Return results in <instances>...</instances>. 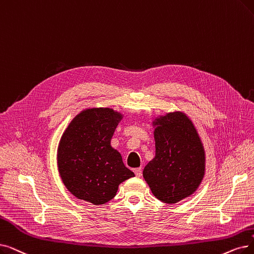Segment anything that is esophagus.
Instances as JSON below:
<instances>
[{
	"label": "esophagus",
	"instance_id": "1",
	"mask_svg": "<svg viewBox=\"0 0 254 254\" xmlns=\"http://www.w3.org/2000/svg\"><path fill=\"white\" fill-rule=\"evenodd\" d=\"M134 172H135L136 176H138V178H140V176L142 175V169H141V168H136V169L134 170Z\"/></svg>",
	"mask_w": 254,
	"mask_h": 254
}]
</instances>
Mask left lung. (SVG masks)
Instances as JSON below:
<instances>
[{
    "mask_svg": "<svg viewBox=\"0 0 254 254\" xmlns=\"http://www.w3.org/2000/svg\"><path fill=\"white\" fill-rule=\"evenodd\" d=\"M154 129L156 156L143 170L152 194L165 203L192 195L204 175V151L191 120L180 112L162 116Z\"/></svg>",
    "mask_w": 254,
    "mask_h": 254,
    "instance_id": "1",
    "label": "left lung"
}]
</instances>
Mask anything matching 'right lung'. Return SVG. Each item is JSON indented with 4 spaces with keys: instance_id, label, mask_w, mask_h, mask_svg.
<instances>
[{
    "instance_id": "right-lung-1",
    "label": "right lung",
    "mask_w": 254,
    "mask_h": 254,
    "mask_svg": "<svg viewBox=\"0 0 254 254\" xmlns=\"http://www.w3.org/2000/svg\"><path fill=\"white\" fill-rule=\"evenodd\" d=\"M120 119L112 109H88L64 131L58 168L65 187L79 199L104 204L114 198L121 183L135 176L110 145Z\"/></svg>"
}]
</instances>
